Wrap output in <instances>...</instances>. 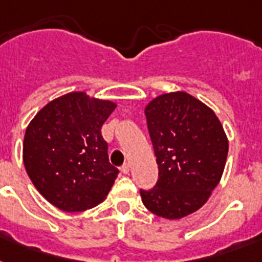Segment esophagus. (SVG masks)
<instances>
[{
    "label": "esophagus",
    "mask_w": 262,
    "mask_h": 262,
    "mask_svg": "<svg viewBox=\"0 0 262 262\" xmlns=\"http://www.w3.org/2000/svg\"><path fill=\"white\" fill-rule=\"evenodd\" d=\"M129 170H130V166H129V163H123L122 167H121V171H122L123 174H129Z\"/></svg>",
    "instance_id": "esophagus-1"
}]
</instances>
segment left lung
I'll return each mask as SVG.
<instances>
[{
    "label": "left lung",
    "mask_w": 262,
    "mask_h": 262,
    "mask_svg": "<svg viewBox=\"0 0 262 262\" xmlns=\"http://www.w3.org/2000/svg\"><path fill=\"white\" fill-rule=\"evenodd\" d=\"M159 178L152 189H140L148 211L181 219L201 208L217 186L228 154V141L213 111L186 92L154 99L145 108Z\"/></svg>",
    "instance_id": "obj_1"
}]
</instances>
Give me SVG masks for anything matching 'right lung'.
<instances>
[{
  "instance_id": "right-lung-1",
  "label": "right lung",
  "mask_w": 262,
  "mask_h": 262,
  "mask_svg": "<svg viewBox=\"0 0 262 262\" xmlns=\"http://www.w3.org/2000/svg\"><path fill=\"white\" fill-rule=\"evenodd\" d=\"M115 104L72 92L43 107L24 136L23 160L38 191L65 212L96 207L118 168L108 162L100 129Z\"/></svg>"
}]
</instances>
